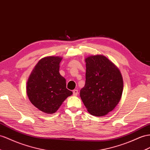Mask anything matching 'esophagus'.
Instances as JSON below:
<instances>
[{"mask_svg":"<svg viewBox=\"0 0 150 150\" xmlns=\"http://www.w3.org/2000/svg\"><path fill=\"white\" fill-rule=\"evenodd\" d=\"M79 94V92H78V90L77 89H74V91H73V94H74V96H77Z\"/></svg>","mask_w":150,"mask_h":150,"instance_id":"34e87169","label":"esophagus"}]
</instances>
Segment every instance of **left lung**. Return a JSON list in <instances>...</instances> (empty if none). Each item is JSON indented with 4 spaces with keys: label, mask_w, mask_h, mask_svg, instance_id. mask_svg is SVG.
<instances>
[{
    "label": "left lung",
    "mask_w": 150,
    "mask_h": 150,
    "mask_svg": "<svg viewBox=\"0 0 150 150\" xmlns=\"http://www.w3.org/2000/svg\"><path fill=\"white\" fill-rule=\"evenodd\" d=\"M86 83L80 96L91 115L102 117L108 114L120 101L124 82L120 70L103 55L88 56Z\"/></svg>",
    "instance_id": "1"
}]
</instances>
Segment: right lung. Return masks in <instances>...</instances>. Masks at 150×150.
<instances>
[{
    "label": "right lung",
    "instance_id": "1",
    "mask_svg": "<svg viewBox=\"0 0 150 150\" xmlns=\"http://www.w3.org/2000/svg\"><path fill=\"white\" fill-rule=\"evenodd\" d=\"M62 57L47 56L37 63L26 83L29 100L45 113H54L63 102L73 94L67 89L66 80L59 74Z\"/></svg>",
    "mask_w": 150,
    "mask_h": 150
}]
</instances>
